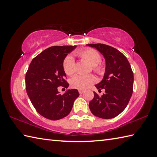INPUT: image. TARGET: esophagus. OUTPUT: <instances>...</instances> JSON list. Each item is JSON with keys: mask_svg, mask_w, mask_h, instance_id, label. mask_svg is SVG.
Listing matches in <instances>:
<instances>
[{"mask_svg": "<svg viewBox=\"0 0 157 157\" xmlns=\"http://www.w3.org/2000/svg\"><path fill=\"white\" fill-rule=\"evenodd\" d=\"M79 94H82L84 93V91L83 90H79Z\"/></svg>", "mask_w": 157, "mask_h": 157, "instance_id": "1", "label": "esophagus"}]
</instances>
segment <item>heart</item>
<instances>
[{
  "instance_id": "1",
  "label": "heart",
  "mask_w": 157,
  "mask_h": 157,
  "mask_svg": "<svg viewBox=\"0 0 157 157\" xmlns=\"http://www.w3.org/2000/svg\"><path fill=\"white\" fill-rule=\"evenodd\" d=\"M77 55L81 59L86 61L90 65L92 66V69L98 74L104 73V67L101 64V56L99 52L94 49H84L78 52ZM63 70L67 75H72L75 71V65L74 58L68 55L63 61ZM96 79L92 75H76L71 78L70 81L71 86L74 89L85 90L88 89L91 84H94Z\"/></svg>"
}]
</instances>
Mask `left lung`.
Here are the masks:
<instances>
[{
    "instance_id": "8db88e82",
    "label": "left lung",
    "mask_w": 157,
    "mask_h": 157,
    "mask_svg": "<svg viewBox=\"0 0 157 157\" xmlns=\"http://www.w3.org/2000/svg\"><path fill=\"white\" fill-rule=\"evenodd\" d=\"M86 46L95 48L104 56L105 73L102 80L95 87L105 92L99 96L94 92V98L89 102V108L94 116L110 119L123 112L133 93L134 74L127 57L114 48L102 44Z\"/></svg>"
}]
</instances>
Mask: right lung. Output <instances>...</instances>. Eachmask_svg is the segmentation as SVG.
I'll list each match as a JSON object with an SVG mask.
<instances>
[{
	"instance_id": "add662e5",
	"label": "right lung",
	"mask_w": 157,
	"mask_h": 157,
	"mask_svg": "<svg viewBox=\"0 0 157 157\" xmlns=\"http://www.w3.org/2000/svg\"><path fill=\"white\" fill-rule=\"evenodd\" d=\"M76 46H52L32 60L25 75V88L32 104L44 118L57 121L68 116L79 96L77 89L61 95L58 86L68 88L63 70L64 58Z\"/></svg>"
}]
</instances>
